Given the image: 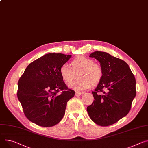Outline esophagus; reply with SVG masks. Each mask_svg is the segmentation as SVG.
Returning <instances> with one entry per match:
<instances>
[{
  "label": "esophagus",
  "instance_id": "esophagus-1",
  "mask_svg": "<svg viewBox=\"0 0 148 148\" xmlns=\"http://www.w3.org/2000/svg\"><path fill=\"white\" fill-rule=\"evenodd\" d=\"M83 92H79V91H77L75 92V96H82V95H83Z\"/></svg>",
  "mask_w": 148,
  "mask_h": 148
}]
</instances>
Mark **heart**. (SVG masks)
Returning <instances> with one entry per match:
<instances>
[{"label":"heart","mask_w":148,"mask_h":148,"mask_svg":"<svg viewBox=\"0 0 148 148\" xmlns=\"http://www.w3.org/2000/svg\"><path fill=\"white\" fill-rule=\"evenodd\" d=\"M70 66L64 64L60 67V74L63 81L66 84H71L75 78L78 79L70 85V87L77 91H82L91 87L92 84L96 85L103 77V70L101 65L95 63L93 60L78 56L70 62Z\"/></svg>","instance_id":"heart-1"}]
</instances>
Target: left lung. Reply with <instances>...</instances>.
I'll list each match as a JSON object with an SVG mask.
<instances>
[{
    "label": "left lung",
    "mask_w": 148,
    "mask_h": 148,
    "mask_svg": "<svg viewBox=\"0 0 148 148\" xmlns=\"http://www.w3.org/2000/svg\"><path fill=\"white\" fill-rule=\"evenodd\" d=\"M89 57L100 62L103 77L92 91L95 100L87 110L95 123L108 126L129 112L136 94V79L128 64L122 60L101 51L94 52Z\"/></svg>",
    "instance_id": "obj_1"
}]
</instances>
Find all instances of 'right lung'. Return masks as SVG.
<instances>
[{
  "mask_svg": "<svg viewBox=\"0 0 148 148\" xmlns=\"http://www.w3.org/2000/svg\"><path fill=\"white\" fill-rule=\"evenodd\" d=\"M71 57L47 53L32 62L20 77L17 96L25 116L34 123L51 127L64 117L66 103L75 91L66 87L59 70Z\"/></svg>",
  "mask_w": 148,
  "mask_h": 148,
  "instance_id": "right-lung-1",
  "label": "right lung"
}]
</instances>
